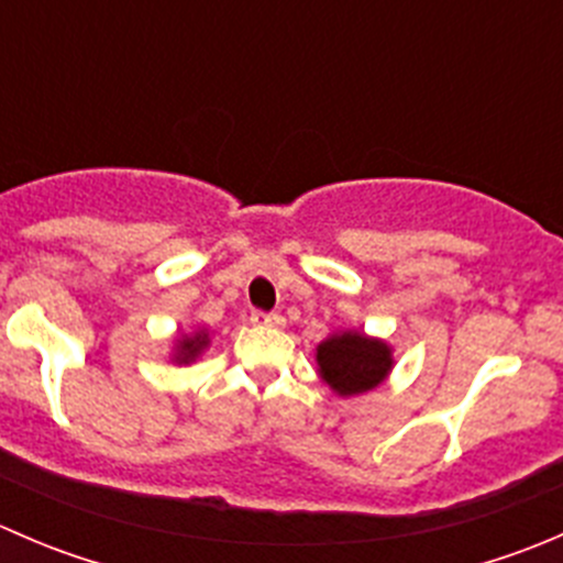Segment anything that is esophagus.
Here are the masks:
<instances>
[{"instance_id": "obj_1", "label": "esophagus", "mask_w": 563, "mask_h": 563, "mask_svg": "<svg viewBox=\"0 0 563 563\" xmlns=\"http://www.w3.org/2000/svg\"><path fill=\"white\" fill-rule=\"evenodd\" d=\"M250 321H253L255 327H283V323H286V318H283L280 313H264V310H253Z\"/></svg>"}]
</instances>
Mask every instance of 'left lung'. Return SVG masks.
Listing matches in <instances>:
<instances>
[{
	"label": "left lung",
	"instance_id": "left-lung-1",
	"mask_svg": "<svg viewBox=\"0 0 563 563\" xmlns=\"http://www.w3.org/2000/svg\"><path fill=\"white\" fill-rule=\"evenodd\" d=\"M316 362L318 376L340 397L376 389L395 365L389 345L362 332H338L318 343Z\"/></svg>",
	"mask_w": 563,
	"mask_h": 563
}]
</instances>
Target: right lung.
Listing matches in <instances>:
<instances>
[{"mask_svg":"<svg viewBox=\"0 0 563 563\" xmlns=\"http://www.w3.org/2000/svg\"><path fill=\"white\" fill-rule=\"evenodd\" d=\"M209 345V332L207 329H198V332L185 334V338L176 340V351H174V362L176 365H190L201 356V351Z\"/></svg>","mask_w":563,"mask_h":563,"instance_id":"add662e5","label":"right lung"}]
</instances>
